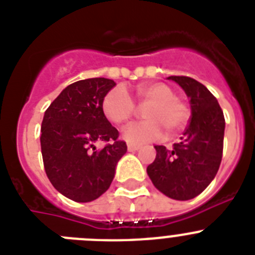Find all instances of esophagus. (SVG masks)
I'll use <instances>...</instances> for the list:
<instances>
[{"label": "esophagus", "instance_id": "34e87169", "mask_svg": "<svg viewBox=\"0 0 255 255\" xmlns=\"http://www.w3.org/2000/svg\"><path fill=\"white\" fill-rule=\"evenodd\" d=\"M140 148V145H136V144H128V150L129 152H135Z\"/></svg>", "mask_w": 255, "mask_h": 255}]
</instances>
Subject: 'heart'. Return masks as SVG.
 Listing matches in <instances>:
<instances>
[{"mask_svg":"<svg viewBox=\"0 0 255 255\" xmlns=\"http://www.w3.org/2000/svg\"><path fill=\"white\" fill-rule=\"evenodd\" d=\"M136 100L150 105L143 112L147 120L131 124L124 131V138L129 143L141 144L157 140L163 135V128L168 134H175L186 125L190 116L188 105L177 98L175 91L166 83L139 85ZM102 111L108 121L120 126L134 116L135 103L126 89L116 87L103 98Z\"/></svg>","mask_w":255,"mask_h":255,"instance_id":"heart-1","label":"heart"}]
</instances>
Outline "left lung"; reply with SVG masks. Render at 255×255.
I'll list each match as a JSON object with an SVG mask.
<instances>
[{"label": "left lung", "mask_w": 255, "mask_h": 255, "mask_svg": "<svg viewBox=\"0 0 255 255\" xmlns=\"http://www.w3.org/2000/svg\"><path fill=\"white\" fill-rule=\"evenodd\" d=\"M190 98V123L179 143L168 150L155 145V159L147 167L153 185L168 198L189 200L215 179L224 150L225 117L216 97L189 76H168Z\"/></svg>", "instance_id": "obj_1"}]
</instances>
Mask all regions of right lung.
I'll use <instances>...</instances> for the list:
<instances>
[{"instance_id": "add662e5", "label": "right lung", "mask_w": 255, "mask_h": 255, "mask_svg": "<svg viewBox=\"0 0 255 255\" xmlns=\"http://www.w3.org/2000/svg\"><path fill=\"white\" fill-rule=\"evenodd\" d=\"M115 85L106 78L79 80L65 88L44 112L40 130L44 170L56 190L74 202L100 198L128 150L102 111L103 98ZM98 141L108 144L97 150Z\"/></svg>"}]
</instances>
